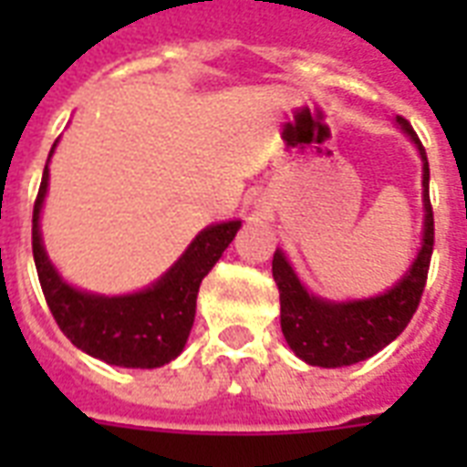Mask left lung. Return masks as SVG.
<instances>
[{
	"mask_svg": "<svg viewBox=\"0 0 467 467\" xmlns=\"http://www.w3.org/2000/svg\"><path fill=\"white\" fill-rule=\"evenodd\" d=\"M398 126L410 135V140L420 150L421 161V186H424V237L417 259L410 271L383 296L366 300H348V303H332L317 298L306 291L296 271L284 256V252L274 254V281L281 296V329L293 348V354L310 366L322 368H341L351 363L366 361L392 339H398L402 329L420 307L421 293L427 285L429 262L434 252V211L429 201V161L421 148L414 128L402 116H398Z\"/></svg>",
	"mask_w": 467,
	"mask_h": 467,
	"instance_id": "left-lung-1",
	"label": "left lung"
}]
</instances>
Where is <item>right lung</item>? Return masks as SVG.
<instances>
[{"instance_id":"add662e5","label":"right lung","mask_w":467,"mask_h":467,"mask_svg":"<svg viewBox=\"0 0 467 467\" xmlns=\"http://www.w3.org/2000/svg\"><path fill=\"white\" fill-rule=\"evenodd\" d=\"M57 145V142H55ZM53 145V150H55ZM50 150V155H53ZM50 160V157H47ZM47 193V164L33 205V259L55 322L77 348L123 368H157L174 361L196 317L201 281L240 230V220L218 223L196 234L182 259L150 288L130 296H94L62 281L40 240V208Z\"/></svg>"}]
</instances>
